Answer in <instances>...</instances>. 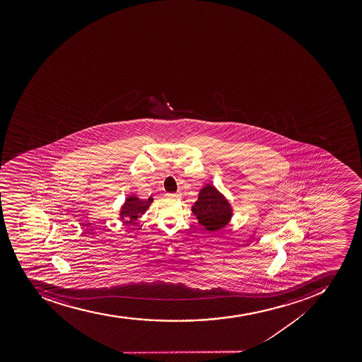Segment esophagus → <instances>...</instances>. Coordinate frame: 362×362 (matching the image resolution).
<instances>
[{
    "label": "esophagus",
    "mask_w": 362,
    "mask_h": 362,
    "mask_svg": "<svg viewBox=\"0 0 362 362\" xmlns=\"http://www.w3.org/2000/svg\"><path fill=\"white\" fill-rule=\"evenodd\" d=\"M167 197L169 199H177L180 198V193H169V194H167Z\"/></svg>",
    "instance_id": "1"
}]
</instances>
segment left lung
Listing matches in <instances>:
<instances>
[{
	"instance_id": "8db88e82",
	"label": "left lung",
	"mask_w": 362,
	"mask_h": 362,
	"mask_svg": "<svg viewBox=\"0 0 362 362\" xmlns=\"http://www.w3.org/2000/svg\"><path fill=\"white\" fill-rule=\"evenodd\" d=\"M192 211L198 218L199 223L208 231H216L224 227L231 218L229 202L216 191L214 186L209 184L199 193Z\"/></svg>"
}]
</instances>
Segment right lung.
Instances as JSON below:
<instances>
[{
    "mask_svg": "<svg viewBox=\"0 0 362 362\" xmlns=\"http://www.w3.org/2000/svg\"><path fill=\"white\" fill-rule=\"evenodd\" d=\"M154 199L149 198L148 200H140L136 197H129L126 199L125 204L122 207L120 211V218H125L124 221L126 223H133V222L138 220L139 216L144 214V211H147L148 207L151 206Z\"/></svg>",
    "mask_w": 362,
    "mask_h": 362,
    "instance_id": "right-lung-1",
    "label": "right lung"
}]
</instances>
